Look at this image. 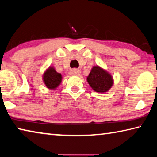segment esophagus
<instances>
[{"mask_svg":"<svg viewBox=\"0 0 157 157\" xmlns=\"http://www.w3.org/2000/svg\"><path fill=\"white\" fill-rule=\"evenodd\" d=\"M81 73V71L79 69H72L70 71V75H79Z\"/></svg>","mask_w":157,"mask_h":157,"instance_id":"34e87169","label":"esophagus"}]
</instances>
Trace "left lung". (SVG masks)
Masks as SVG:
<instances>
[{
  "label": "left lung",
  "instance_id": "8db88e82",
  "mask_svg": "<svg viewBox=\"0 0 157 157\" xmlns=\"http://www.w3.org/2000/svg\"><path fill=\"white\" fill-rule=\"evenodd\" d=\"M86 80L92 89L98 93L108 91L113 84L111 74L99 66H95L91 68Z\"/></svg>",
  "mask_w": 157,
  "mask_h": 157
}]
</instances>
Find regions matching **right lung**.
<instances>
[{
    "instance_id": "obj_1",
    "label": "right lung",
    "mask_w": 157,
    "mask_h": 157,
    "mask_svg": "<svg viewBox=\"0 0 157 157\" xmlns=\"http://www.w3.org/2000/svg\"><path fill=\"white\" fill-rule=\"evenodd\" d=\"M62 80V74L57 73L54 67L50 66L43 74V81L48 89H55Z\"/></svg>"
}]
</instances>
